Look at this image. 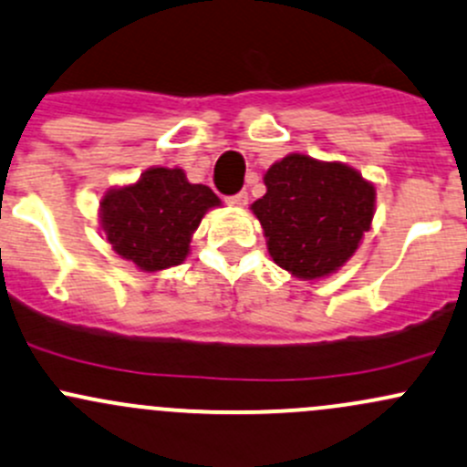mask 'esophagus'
<instances>
[{
	"mask_svg": "<svg viewBox=\"0 0 467 467\" xmlns=\"http://www.w3.org/2000/svg\"><path fill=\"white\" fill-rule=\"evenodd\" d=\"M225 203H228L230 208H244V205L248 203V192H239L234 196H228V199H225Z\"/></svg>",
	"mask_w": 467,
	"mask_h": 467,
	"instance_id": "obj_1",
	"label": "esophagus"
}]
</instances>
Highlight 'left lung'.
<instances>
[{
    "label": "left lung",
    "instance_id": "left-lung-1",
    "mask_svg": "<svg viewBox=\"0 0 467 467\" xmlns=\"http://www.w3.org/2000/svg\"><path fill=\"white\" fill-rule=\"evenodd\" d=\"M250 205L279 268L304 282L337 273L360 248L376 213V185L351 165L293 154L264 174Z\"/></svg>",
    "mask_w": 467,
    "mask_h": 467
}]
</instances>
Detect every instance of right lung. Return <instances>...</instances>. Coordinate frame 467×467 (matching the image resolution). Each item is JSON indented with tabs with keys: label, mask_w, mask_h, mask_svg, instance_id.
<instances>
[{
	"label": "right lung",
	"mask_w": 467,
	"mask_h": 467,
	"mask_svg": "<svg viewBox=\"0 0 467 467\" xmlns=\"http://www.w3.org/2000/svg\"><path fill=\"white\" fill-rule=\"evenodd\" d=\"M219 205L208 185L190 183L181 168L154 165L134 183L107 190L98 219L116 254L143 273H161L185 262L201 219Z\"/></svg>",
	"instance_id": "1"
}]
</instances>
